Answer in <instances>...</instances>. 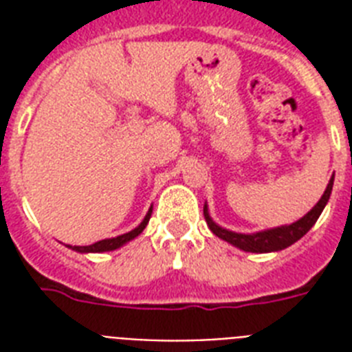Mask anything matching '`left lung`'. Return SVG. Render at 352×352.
<instances>
[{
  "instance_id": "1",
  "label": "left lung",
  "mask_w": 352,
  "mask_h": 352,
  "mask_svg": "<svg viewBox=\"0 0 352 352\" xmlns=\"http://www.w3.org/2000/svg\"><path fill=\"white\" fill-rule=\"evenodd\" d=\"M334 184V175L331 177L325 192H323L322 199L314 204V208L305 214L301 219H298L292 225H283L276 226V228H268V230L254 232V234H239V232L226 230L223 226H219L212 217H210L208 204H204V219H206V225L212 232H214L219 239L230 243L232 246L239 248V250L252 252V254H267V252H279L287 248V246L294 245L296 241H300L307 232L311 230L314 223L318 221V217L322 215L325 204L329 203V197H331V192H333Z\"/></svg>"
}]
</instances>
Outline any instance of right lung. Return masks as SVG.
<instances>
[{
    "mask_svg": "<svg viewBox=\"0 0 352 352\" xmlns=\"http://www.w3.org/2000/svg\"><path fill=\"white\" fill-rule=\"evenodd\" d=\"M151 212H153V206L148 210V214L146 217L142 219V223L137 226V228H133L131 232H127V234H122L117 235V237H111V239H102V241H96L93 245H87V246H73V245H67V248L74 252H80V254H102V252H111V250H117L120 246H124L126 243L133 241L137 235L142 234V230L146 228V225L149 223V217H151Z\"/></svg>",
    "mask_w": 352,
    "mask_h": 352,
    "instance_id": "right-lung-1",
    "label": "right lung"
}]
</instances>
